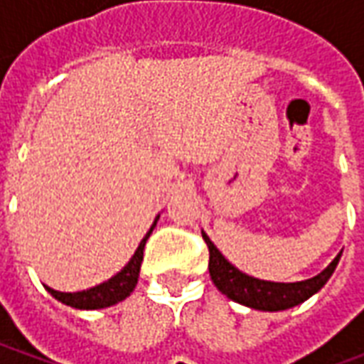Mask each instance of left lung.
I'll use <instances>...</instances> for the list:
<instances>
[{"label":"left lung","instance_id":"8db88e82","mask_svg":"<svg viewBox=\"0 0 364 364\" xmlns=\"http://www.w3.org/2000/svg\"><path fill=\"white\" fill-rule=\"evenodd\" d=\"M203 240L208 245V255H210L208 257V271H210V279L216 284V289L234 302L250 306L255 310H265V312H279V310H287L292 306L302 304L304 300L316 294L328 282L331 273L336 271L339 257H341V253H339L320 274H316L308 281L271 282L253 279L250 274L242 273L240 269L234 267L232 263H228L224 259V255L216 250V245L208 240L205 232H203Z\"/></svg>","mask_w":364,"mask_h":364}]
</instances>
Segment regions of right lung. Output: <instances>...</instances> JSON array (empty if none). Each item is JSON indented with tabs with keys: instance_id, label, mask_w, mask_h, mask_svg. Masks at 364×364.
<instances>
[{
	"instance_id": "1",
	"label": "right lung",
	"mask_w": 364,
	"mask_h": 364,
	"mask_svg": "<svg viewBox=\"0 0 364 364\" xmlns=\"http://www.w3.org/2000/svg\"><path fill=\"white\" fill-rule=\"evenodd\" d=\"M158 220V218H156ZM156 226V222H154ZM144 236V240L138 245V250L132 255V259L128 261V265L120 273L111 277L109 281L103 284H97L90 290H82V292H58V290L46 287V290L50 292L52 296L60 300L62 304L72 306V308H80V310H99V308H109V306L117 304L120 300H124L130 296V292L134 290L136 282H138V274H140V265L144 259V245L146 240L150 237L151 230Z\"/></svg>"
}]
</instances>
